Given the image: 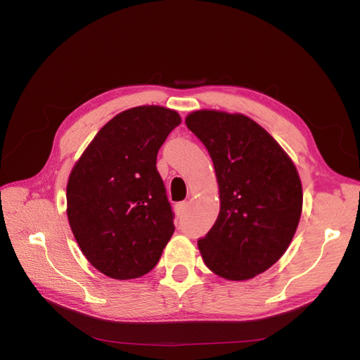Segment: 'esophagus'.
<instances>
[{
	"label": "esophagus",
	"mask_w": 360,
	"mask_h": 360,
	"mask_svg": "<svg viewBox=\"0 0 360 360\" xmlns=\"http://www.w3.org/2000/svg\"><path fill=\"white\" fill-rule=\"evenodd\" d=\"M188 205H189V202H188V201L179 202V204L176 205V213H177V216H183V214H184V212H186V209H188Z\"/></svg>",
	"instance_id": "1"
}]
</instances>
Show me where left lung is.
Here are the masks:
<instances>
[{
	"instance_id": "1",
	"label": "left lung",
	"mask_w": 360,
	"mask_h": 360,
	"mask_svg": "<svg viewBox=\"0 0 360 360\" xmlns=\"http://www.w3.org/2000/svg\"><path fill=\"white\" fill-rule=\"evenodd\" d=\"M186 126L209 150L219 184V216L198 240L205 266L228 281L263 274L284 255L300 221L296 167L246 115L202 110Z\"/></svg>"
}]
</instances>
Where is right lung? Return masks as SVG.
I'll use <instances>...</instances> for the list:
<instances>
[{
	"label": "right lung",
	"instance_id": "add662e5",
	"mask_svg": "<svg viewBox=\"0 0 360 360\" xmlns=\"http://www.w3.org/2000/svg\"><path fill=\"white\" fill-rule=\"evenodd\" d=\"M180 123L168 108H132L110 120L75 163L69 224L85 258L106 276L148 274L169 242L174 213L156 159Z\"/></svg>",
	"mask_w": 360,
	"mask_h": 360
}]
</instances>
